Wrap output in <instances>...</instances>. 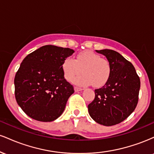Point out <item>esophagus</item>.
I'll list each match as a JSON object with an SVG mask.
<instances>
[{
  "instance_id": "obj_1",
  "label": "esophagus",
  "mask_w": 154,
  "mask_h": 154,
  "mask_svg": "<svg viewBox=\"0 0 154 154\" xmlns=\"http://www.w3.org/2000/svg\"><path fill=\"white\" fill-rule=\"evenodd\" d=\"M82 90H83V88H78V87H75V92L81 91H82Z\"/></svg>"
}]
</instances>
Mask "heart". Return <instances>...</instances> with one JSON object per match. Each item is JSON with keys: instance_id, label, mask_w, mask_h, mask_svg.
Here are the masks:
<instances>
[{"instance_id": "1", "label": "heart", "mask_w": 154, "mask_h": 154, "mask_svg": "<svg viewBox=\"0 0 154 154\" xmlns=\"http://www.w3.org/2000/svg\"><path fill=\"white\" fill-rule=\"evenodd\" d=\"M62 69L65 78L71 81L82 71L83 74L73 79L78 85H88L93 83L95 87H101L109 78L111 67L106 59L93 51H84L76 56L75 60L66 58Z\"/></svg>"}]
</instances>
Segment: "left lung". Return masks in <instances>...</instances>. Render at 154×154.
Returning a JSON list of instances; mask_svg holds the SVG:
<instances>
[{"mask_svg": "<svg viewBox=\"0 0 154 154\" xmlns=\"http://www.w3.org/2000/svg\"><path fill=\"white\" fill-rule=\"evenodd\" d=\"M96 51L106 57L111 72L105 85L95 90L88 112L97 123L112 126L126 119L135 110L140 81L133 65L119 53L109 49Z\"/></svg>", "mask_w": 154, "mask_h": 154, "instance_id": "8db88e82", "label": "left lung"}]
</instances>
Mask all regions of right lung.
<instances>
[{
  "label": "right lung",
  "mask_w": 154,
  "mask_h": 154,
  "mask_svg": "<svg viewBox=\"0 0 154 154\" xmlns=\"http://www.w3.org/2000/svg\"><path fill=\"white\" fill-rule=\"evenodd\" d=\"M75 51L47 45L24 58L14 78L15 98L32 119L52 122L62 114L74 88L64 78L63 61Z\"/></svg>",
  "instance_id": "add662e5"
}]
</instances>
